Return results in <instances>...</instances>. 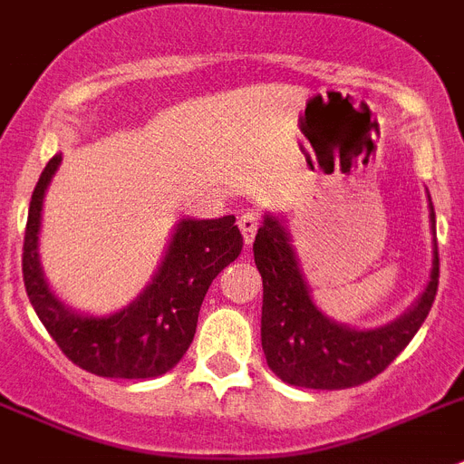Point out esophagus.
<instances>
[{
	"label": "esophagus",
	"instance_id": "1",
	"mask_svg": "<svg viewBox=\"0 0 464 464\" xmlns=\"http://www.w3.org/2000/svg\"><path fill=\"white\" fill-rule=\"evenodd\" d=\"M259 224H261V217H259V212H255V209H247V212L240 217L237 227H240V231H243L245 245L255 243V236H256V231H259Z\"/></svg>",
	"mask_w": 464,
	"mask_h": 464
}]
</instances>
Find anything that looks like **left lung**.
I'll list each match as a JSON object with an SVG mask.
<instances>
[{
    "instance_id": "8db88e82",
    "label": "left lung",
    "mask_w": 464,
    "mask_h": 464,
    "mask_svg": "<svg viewBox=\"0 0 464 464\" xmlns=\"http://www.w3.org/2000/svg\"><path fill=\"white\" fill-rule=\"evenodd\" d=\"M434 228V208L430 203ZM255 264L264 280L261 345L271 372L289 385L310 390H345L372 381L416 336L432 308L439 287V249L430 285L418 304L378 329L336 324L315 308L299 271L287 231L266 217L255 237Z\"/></svg>"
}]
</instances>
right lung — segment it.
<instances>
[{
    "instance_id": "1",
    "label": "right lung",
    "mask_w": 464,
    "mask_h": 464,
    "mask_svg": "<svg viewBox=\"0 0 464 464\" xmlns=\"http://www.w3.org/2000/svg\"><path fill=\"white\" fill-rule=\"evenodd\" d=\"M63 156H53L32 191L23 243V280L32 308L58 348L86 372L104 378H156L188 350L209 285L237 259L243 236L236 217L182 219L154 282L140 299L110 317L76 315L55 299L39 266L42 203Z\"/></svg>"
}]
</instances>
